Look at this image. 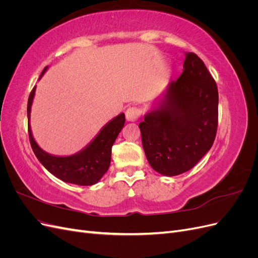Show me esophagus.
<instances>
[{
    "mask_svg": "<svg viewBox=\"0 0 258 258\" xmlns=\"http://www.w3.org/2000/svg\"><path fill=\"white\" fill-rule=\"evenodd\" d=\"M124 114H126V119L128 121H137L141 116V110L137 106H130Z\"/></svg>",
    "mask_w": 258,
    "mask_h": 258,
    "instance_id": "obj_1",
    "label": "esophagus"
}]
</instances>
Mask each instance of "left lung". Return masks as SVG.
Returning <instances> with one entry per match:
<instances>
[{
	"mask_svg": "<svg viewBox=\"0 0 258 258\" xmlns=\"http://www.w3.org/2000/svg\"><path fill=\"white\" fill-rule=\"evenodd\" d=\"M183 73L170 83L157 110L139 127L151 167L174 176L197 165L216 137L218 91L214 79L196 53H186Z\"/></svg>",
	"mask_w": 258,
	"mask_h": 258,
	"instance_id": "left-lung-1",
	"label": "left lung"
}]
</instances>
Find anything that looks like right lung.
Segmentation results:
<instances>
[{
  "label": "right lung",
  "instance_id": "right-lung-1",
  "mask_svg": "<svg viewBox=\"0 0 258 258\" xmlns=\"http://www.w3.org/2000/svg\"><path fill=\"white\" fill-rule=\"evenodd\" d=\"M41 76H43L44 72ZM35 87L30 92L28 99V132L31 147L42 165L51 174L60 178L61 181L76 185L88 186L96 184L110 168L112 146L124 124V114L121 113L102 128L95 140L80 153L69 157H57L44 152L36 144L30 128V111L34 97Z\"/></svg>",
  "mask_w": 258,
  "mask_h": 258
}]
</instances>
